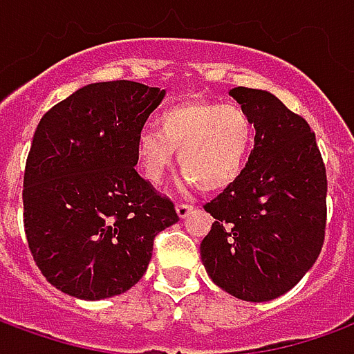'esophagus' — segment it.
<instances>
[{"mask_svg": "<svg viewBox=\"0 0 354 354\" xmlns=\"http://www.w3.org/2000/svg\"><path fill=\"white\" fill-rule=\"evenodd\" d=\"M193 210L192 205H185V203H178L176 205V212L180 218H185V216H189V212Z\"/></svg>", "mask_w": 354, "mask_h": 354, "instance_id": "34e87169", "label": "esophagus"}]
</instances>
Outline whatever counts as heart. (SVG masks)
Returning a JSON list of instances; mask_svg holds the SVG:
<instances>
[{
  "label": "heart",
  "instance_id": "1",
  "mask_svg": "<svg viewBox=\"0 0 354 354\" xmlns=\"http://www.w3.org/2000/svg\"><path fill=\"white\" fill-rule=\"evenodd\" d=\"M252 144V119L243 106L182 102L157 117V131L140 132L136 167L149 184L157 185L178 153L185 184L208 193L222 192L241 176Z\"/></svg>",
  "mask_w": 354,
  "mask_h": 354
}]
</instances>
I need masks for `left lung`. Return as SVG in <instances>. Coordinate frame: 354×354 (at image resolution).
Returning <instances> with one entry per match:
<instances>
[{
  "mask_svg": "<svg viewBox=\"0 0 354 354\" xmlns=\"http://www.w3.org/2000/svg\"><path fill=\"white\" fill-rule=\"evenodd\" d=\"M230 94L252 119L254 149L241 176L205 205L214 223L201 260L216 286L260 304L294 288L319 258L326 169L311 127L274 94Z\"/></svg>",
  "mask_w": 354,
  "mask_h": 354,
  "instance_id": "left-lung-1",
  "label": "left lung"
}]
</instances>
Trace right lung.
I'll return each instance as SVG.
<instances>
[{
	"label": "right lung",
	"instance_id": "right-lung-1",
	"mask_svg": "<svg viewBox=\"0 0 354 354\" xmlns=\"http://www.w3.org/2000/svg\"><path fill=\"white\" fill-rule=\"evenodd\" d=\"M165 91L91 83L35 129L24 170V231L35 266L80 299L123 294L144 277L174 205L134 170L136 140Z\"/></svg>",
	"mask_w": 354,
	"mask_h": 354
}]
</instances>
